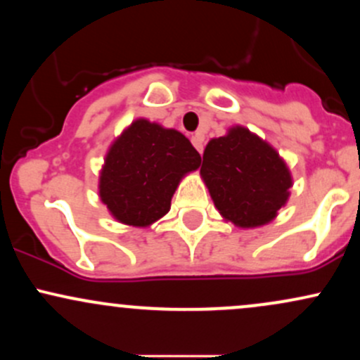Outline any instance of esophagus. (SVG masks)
Returning a JSON list of instances; mask_svg holds the SVG:
<instances>
[{
	"label": "esophagus",
	"instance_id": "1",
	"mask_svg": "<svg viewBox=\"0 0 360 360\" xmlns=\"http://www.w3.org/2000/svg\"><path fill=\"white\" fill-rule=\"evenodd\" d=\"M191 142H193L194 148H196V150L200 152V154H203V148H205V146H203V142H205L203 135H201V134H196V135H193Z\"/></svg>",
	"mask_w": 360,
	"mask_h": 360
}]
</instances>
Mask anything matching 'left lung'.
I'll return each mask as SVG.
<instances>
[{
    "label": "left lung",
    "instance_id": "8db88e82",
    "mask_svg": "<svg viewBox=\"0 0 360 360\" xmlns=\"http://www.w3.org/2000/svg\"><path fill=\"white\" fill-rule=\"evenodd\" d=\"M201 176L218 212L243 229L271 221L292 184L278 152L242 127L210 140Z\"/></svg>",
    "mask_w": 360,
    "mask_h": 360
}]
</instances>
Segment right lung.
I'll return each instance as SVG.
<instances>
[{"mask_svg": "<svg viewBox=\"0 0 360 360\" xmlns=\"http://www.w3.org/2000/svg\"><path fill=\"white\" fill-rule=\"evenodd\" d=\"M200 164V154L183 134L137 120L106 155L101 201L122 223L147 226L169 212L181 177Z\"/></svg>", "mask_w": 360, "mask_h": 360, "instance_id": "obj_1", "label": "right lung"}]
</instances>
